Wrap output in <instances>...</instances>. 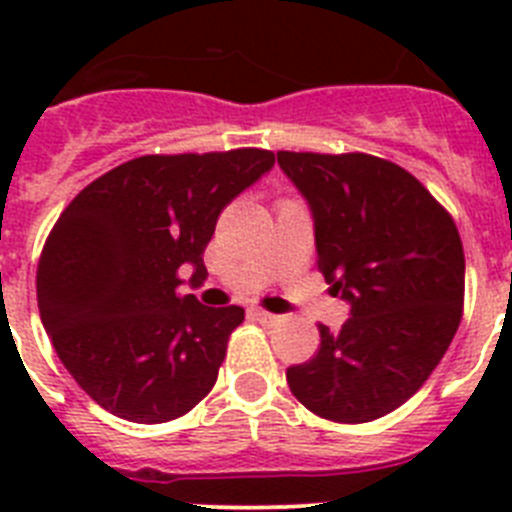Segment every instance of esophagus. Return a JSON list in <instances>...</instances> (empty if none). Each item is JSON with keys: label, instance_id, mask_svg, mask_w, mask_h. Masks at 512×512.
<instances>
[{"label": "esophagus", "instance_id": "obj_1", "mask_svg": "<svg viewBox=\"0 0 512 512\" xmlns=\"http://www.w3.org/2000/svg\"><path fill=\"white\" fill-rule=\"evenodd\" d=\"M251 318L259 320V323H264V325H277L279 323V315L261 310V307H251Z\"/></svg>", "mask_w": 512, "mask_h": 512}]
</instances>
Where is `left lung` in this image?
I'll return each mask as SVG.
<instances>
[{"label": "left lung", "instance_id": "left-lung-1", "mask_svg": "<svg viewBox=\"0 0 512 512\" xmlns=\"http://www.w3.org/2000/svg\"><path fill=\"white\" fill-rule=\"evenodd\" d=\"M315 223L318 269L351 305L341 333L287 369L292 395L333 423L400 408L443 359L464 305V248L454 220L402 166L369 153L279 151Z\"/></svg>", "mask_w": 512, "mask_h": 512}]
</instances>
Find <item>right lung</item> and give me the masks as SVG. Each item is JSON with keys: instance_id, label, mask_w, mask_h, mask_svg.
I'll return each mask as SVG.
<instances>
[{"instance_id": "add662e5", "label": "right lung", "mask_w": 512, "mask_h": 512, "mask_svg": "<svg viewBox=\"0 0 512 512\" xmlns=\"http://www.w3.org/2000/svg\"><path fill=\"white\" fill-rule=\"evenodd\" d=\"M274 166V153L140 156L94 179L53 225L38 307L58 359L112 415L166 423L212 390L243 307L179 295L207 277L220 212Z\"/></svg>"}]
</instances>
